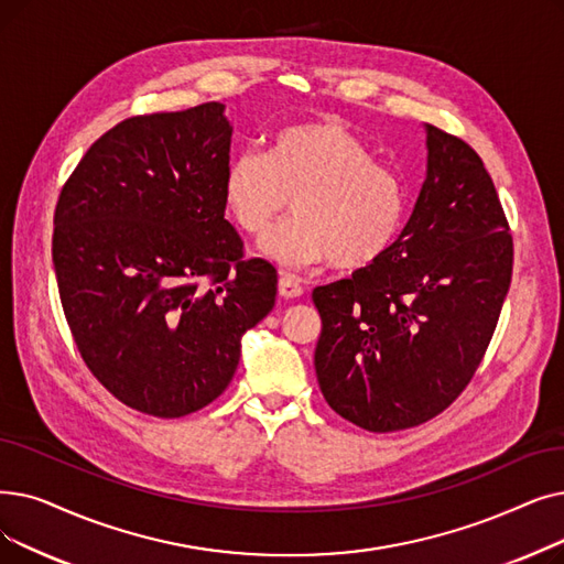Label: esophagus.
<instances>
[{"label": "esophagus", "mask_w": 564, "mask_h": 564, "mask_svg": "<svg viewBox=\"0 0 564 564\" xmlns=\"http://www.w3.org/2000/svg\"><path fill=\"white\" fill-rule=\"evenodd\" d=\"M279 295L283 300H297L304 295V285L297 276H290V274H281L279 279Z\"/></svg>", "instance_id": "1"}]
</instances>
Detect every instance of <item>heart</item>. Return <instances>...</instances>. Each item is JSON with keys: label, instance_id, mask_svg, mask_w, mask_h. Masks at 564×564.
<instances>
[{"label": "heart", "instance_id": "obj_1", "mask_svg": "<svg viewBox=\"0 0 564 564\" xmlns=\"http://www.w3.org/2000/svg\"><path fill=\"white\" fill-rule=\"evenodd\" d=\"M232 224L264 237L295 198V216L264 241L283 267L332 260L336 269H364L389 253L405 218V191L394 170L340 121L285 127L269 152L235 154L221 182Z\"/></svg>", "mask_w": 564, "mask_h": 564}]
</instances>
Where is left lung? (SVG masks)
<instances>
[{
    "label": "left lung",
    "mask_w": 564,
    "mask_h": 564,
    "mask_svg": "<svg viewBox=\"0 0 564 564\" xmlns=\"http://www.w3.org/2000/svg\"><path fill=\"white\" fill-rule=\"evenodd\" d=\"M426 147V180L394 247L313 290L317 384L343 420L373 433L420 426L458 399L511 283L513 241L484 161L431 124Z\"/></svg>",
    "instance_id": "left-lung-1"
}]
</instances>
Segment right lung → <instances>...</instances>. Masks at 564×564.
I'll list each match as a JSON object with an SVG mask.
<instances>
[{
  "label": "right lung",
  "instance_id": "obj_1",
  "mask_svg": "<svg viewBox=\"0 0 564 564\" xmlns=\"http://www.w3.org/2000/svg\"><path fill=\"white\" fill-rule=\"evenodd\" d=\"M224 104L138 115L96 140L55 207L53 262L73 340L115 399L161 420L230 384L276 269L226 221Z\"/></svg>",
  "mask_w": 564,
  "mask_h": 564
}]
</instances>
